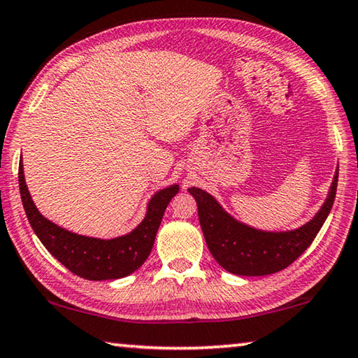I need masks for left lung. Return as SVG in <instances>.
Segmentation results:
<instances>
[{"label":"left lung","instance_id":"left-lung-1","mask_svg":"<svg viewBox=\"0 0 358 358\" xmlns=\"http://www.w3.org/2000/svg\"><path fill=\"white\" fill-rule=\"evenodd\" d=\"M338 169L325 202L310 221L292 230H262L229 215L222 205L201 187H189L196 199L199 221L211 256L229 273L265 276L276 273L299 259L316 238L336 196Z\"/></svg>","mask_w":358,"mask_h":358}]
</instances>
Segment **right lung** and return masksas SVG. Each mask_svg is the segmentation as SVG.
Instances as JSON below:
<instances>
[{
    "label": "right lung",
    "mask_w": 358,
    "mask_h": 358,
    "mask_svg": "<svg viewBox=\"0 0 358 358\" xmlns=\"http://www.w3.org/2000/svg\"><path fill=\"white\" fill-rule=\"evenodd\" d=\"M19 186L23 208L41 243L69 271L90 281L118 280L141 268L150 256L169 202L180 191L178 185L156 191L136 229L121 237L104 240L71 232L42 216L28 191L23 162L19 166Z\"/></svg>",
    "instance_id": "right-lung-1"
}]
</instances>
